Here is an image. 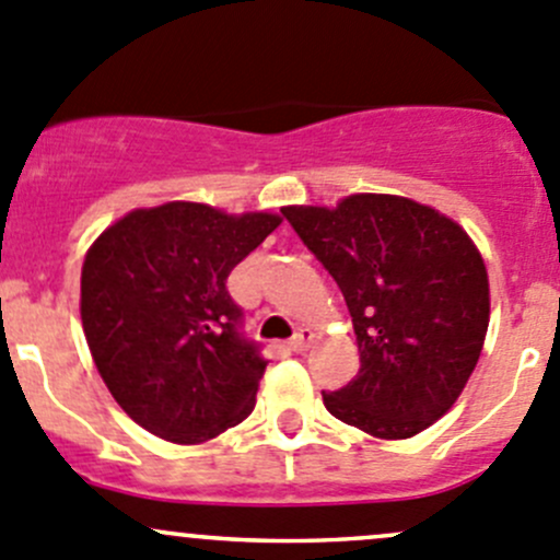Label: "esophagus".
<instances>
[{"label": "esophagus", "mask_w": 560, "mask_h": 560, "mask_svg": "<svg viewBox=\"0 0 560 560\" xmlns=\"http://www.w3.org/2000/svg\"><path fill=\"white\" fill-rule=\"evenodd\" d=\"M308 343H312V332L301 330V332H295V338H292V341L287 343V347H290L295 354H303L308 349Z\"/></svg>", "instance_id": "esophagus-1"}]
</instances>
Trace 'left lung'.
Instances as JSON below:
<instances>
[{"label": "left lung", "mask_w": 560, "mask_h": 560, "mask_svg": "<svg viewBox=\"0 0 560 560\" xmlns=\"http://www.w3.org/2000/svg\"><path fill=\"white\" fill-rule=\"evenodd\" d=\"M287 222L343 292L360 349L327 411L376 439H409L453 409L490 319L488 270L466 230L409 197L287 206Z\"/></svg>", "instance_id": "obj_1"}]
</instances>
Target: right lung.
I'll return each mask as SVG.
<instances>
[{
    "label": "right lung",
    "mask_w": 560,
    "mask_h": 560,
    "mask_svg": "<svg viewBox=\"0 0 560 560\" xmlns=\"http://www.w3.org/2000/svg\"><path fill=\"white\" fill-rule=\"evenodd\" d=\"M281 219L165 202L118 219L89 248L81 319L116 404L154 436L200 444L244 422L268 360L244 336L228 276Z\"/></svg>",
    "instance_id": "add662e5"
}]
</instances>
